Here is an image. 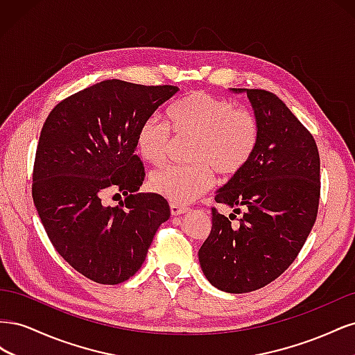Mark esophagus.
Masks as SVG:
<instances>
[{
	"label": "esophagus",
	"instance_id": "obj_1",
	"mask_svg": "<svg viewBox=\"0 0 355 355\" xmlns=\"http://www.w3.org/2000/svg\"><path fill=\"white\" fill-rule=\"evenodd\" d=\"M170 211H171V216H180V214L187 213L188 209L184 207V206H179V204L170 202Z\"/></svg>",
	"mask_w": 355,
	"mask_h": 355
}]
</instances>
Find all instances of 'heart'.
Listing matches in <instances>:
<instances>
[{"label":"heart","instance_id":"obj_1","mask_svg":"<svg viewBox=\"0 0 355 355\" xmlns=\"http://www.w3.org/2000/svg\"><path fill=\"white\" fill-rule=\"evenodd\" d=\"M168 123L178 136H194L191 146L192 166H170L149 178V188L173 204H188L213 185L211 168L220 175H234L250 159L257 144L254 116L214 96L194 92L167 112ZM171 142L170 128L149 116L137 132V153L154 166L166 161Z\"/></svg>","mask_w":355,"mask_h":355}]
</instances>
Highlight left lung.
I'll return each instance as SVG.
<instances>
[{"label":"left lung","mask_w":355,"mask_h":355,"mask_svg":"<svg viewBox=\"0 0 355 355\" xmlns=\"http://www.w3.org/2000/svg\"><path fill=\"white\" fill-rule=\"evenodd\" d=\"M245 93L257 124V144L247 164L216 191L211 231L198 250L211 286L247 293L280 277L296 259L314 227L320 200V155L313 135L275 94ZM245 211L232 220L239 207Z\"/></svg>","instance_id":"obj_1"}]
</instances>
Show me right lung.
I'll list each match as a JSON object with an SVG mask.
<instances>
[{
    "instance_id": "obj_1",
    "label": "right lung",
    "mask_w": 355,
    "mask_h": 355,
    "mask_svg": "<svg viewBox=\"0 0 355 355\" xmlns=\"http://www.w3.org/2000/svg\"><path fill=\"white\" fill-rule=\"evenodd\" d=\"M178 92L175 85L101 81L58 103L42 125L32 175L37 213L56 252L96 283L135 275L170 218L164 197L137 192L145 171L136 137ZM111 189L126 197L114 208L103 201Z\"/></svg>"
}]
</instances>
